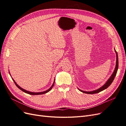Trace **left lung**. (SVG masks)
Returning <instances> with one entry per match:
<instances>
[{
    "instance_id": "left-lung-1",
    "label": "left lung",
    "mask_w": 126,
    "mask_h": 126,
    "mask_svg": "<svg viewBox=\"0 0 126 126\" xmlns=\"http://www.w3.org/2000/svg\"><path fill=\"white\" fill-rule=\"evenodd\" d=\"M115 51L116 54V64L115 69V70H114L113 72L112 73V74L111 75V76H110V77L108 79L107 81L105 83V84L104 86H102L101 87H100V88H99V89H98L97 90L92 91H83V90H81L80 89H78L80 91H81V92L83 93L87 94H97V93H99L100 92V91H101L102 90H104L107 89L110 85L111 84V83L113 81L114 78H115V76H116V75L117 74V70H118V54H117V52L116 51L115 49Z\"/></svg>"
}]
</instances>
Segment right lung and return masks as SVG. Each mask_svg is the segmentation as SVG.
<instances>
[{"label": "right lung", "mask_w": 126, "mask_h": 126, "mask_svg": "<svg viewBox=\"0 0 126 126\" xmlns=\"http://www.w3.org/2000/svg\"><path fill=\"white\" fill-rule=\"evenodd\" d=\"M13 80L14 82H15V85H16V86L19 89H20L21 90H22V91H23V92H24V93H27V94H32V95H38V94H46V93H47L49 92V91H50V90L52 89V88L53 87V86H54V83H55V80H54V83H53L52 85L51 86V87L50 88H49V89H48L47 90H46V91H43V92H39V93H33V92H30V91H27V90H26L24 89L23 88H21L20 86H19L17 84V83H16V82H15V81L13 79Z\"/></svg>", "instance_id": "add662e5"}]
</instances>
